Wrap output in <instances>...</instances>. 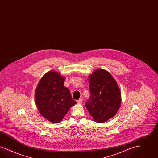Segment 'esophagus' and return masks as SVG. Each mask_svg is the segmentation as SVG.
<instances>
[{
    "label": "esophagus",
    "mask_w": 158,
    "mask_h": 158,
    "mask_svg": "<svg viewBox=\"0 0 158 158\" xmlns=\"http://www.w3.org/2000/svg\"><path fill=\"white\" fill-rule=\"evenodd\" d=\"M82 101H83V99H82V98H81V99H78V100L76 101L77 103H81Z\"/></svg>",
    "instance_id": "obj_1"
}]
</instances>
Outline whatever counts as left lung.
Here are the masks:
<instances>
[{
	"mask_svg": "<svg viewBox=\"0 0 158 158\" xmlns=\"http://www.w3.org/2000/svg\"><path fill=\"white\" fill-rule=\"evenodd\" d=\"M90 98L85 106L95 122L103 123L116 114L120 107V89L109 72L96 70L89 77Z\"/></svg>",
	"mask_w": 158,
	"mask_h": 158,
	"instance_id": "obj_1",
	"label": "left lung"
}]
</instances>
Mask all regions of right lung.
I'll list each match as a JSON object with an SVG mask.
<instances>
[{
    "label": "right lung",
    "mask_w": 158,
    "mask_h": 158,
    "mask_svg": "<svg viewBox=\"0 0 158 158\" xmlns=\"http://www.w3.org/2000/svg\"><path fill=\"white\" fill-rule=\"evenodd\" d=\"M64 77L50 71L40 79L35 91V101L40 114L47 120L59 123L76 102L69 90L63 86Z\"/></svg>",
    "instance_id": "right-lung-1"
}]
</instances>
